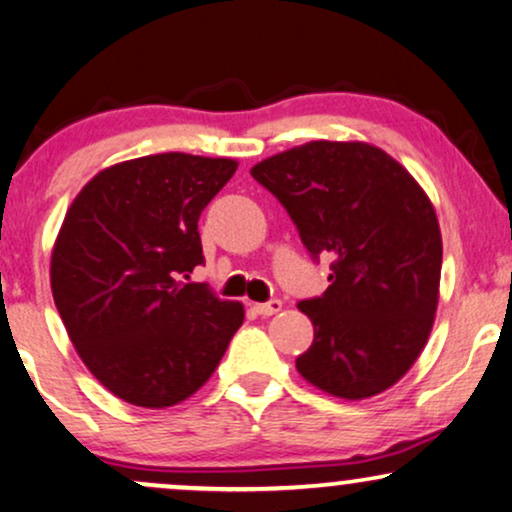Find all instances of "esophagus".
Instances as JSON below:
<instances>
[{
    "label": "esophagus",
    "mask_w": 512,
    "mask_h": 512,
    "mask_svg": "<svg viewBox=\"0 0 512 512\" xmlns=\"http://www.w3.org/2000/svg\"><path fill=\"white\" fill-rule=\"evenodd\" d=\"M254 311L258 315H275L277 311H282V301L270 299V301H266V304H254Z\"/></svg>",
    "instance_id": "34e87169"
}]
</instances>
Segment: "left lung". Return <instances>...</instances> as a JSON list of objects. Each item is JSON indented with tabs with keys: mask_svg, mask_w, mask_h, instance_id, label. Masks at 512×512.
Instances as JSON below:
<instances>
[{
	"mask_svg": "<svg viewBox=\"0 0 512 512\" xmlns=\"http://www.w3.org/2000/svg\"><path fill=\"white\" fill-rule=\"evenodd\" d=\"M251 175L285 206L330 287L299 301L313 344L296 358L308 382L368 399L406 375L430 337L439 301L437 213L401 163L365 142H308Z\"/></svg>",
	"mask_w": 512,
	"mask_h": 512,
	"instance_id": "obj_1",
	"label": "left lung"
}]
</instances>
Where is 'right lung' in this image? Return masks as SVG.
Wrapping results in <instances>:
<instances>
[{
  "label": "right lung",
  "instance_id": "obj_1",
  "mask_svg": "<svg viewBox=\"0 0 512 512\" xmlns=\"http://www.w3.org/2000/svg\"><path fill=\"white\" fill-rule=\"evenodd\" d=\"M237 161L154 154L102 170L68 208L52 294L82 363L118 399L166 408L192 396L244 323L206 282L201 211Z\"/></svg>",
  "mask_w": 512,
  "mask_h": 512
}]
</instances>
